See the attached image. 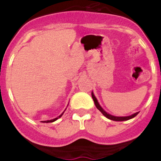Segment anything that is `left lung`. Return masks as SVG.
Wrapping results in <instances>:
<instances>
[{"mask_svg": "<svg viewBox=\"0 0 161 161\" xmlns=\"http://www.w3.org/2000/svg\"><path fill=\"white\" fill-rule=\"evenodd\" d=\"M92 99H93L94 103H95V105L96 107L97 108V109L100 110V111L101 112V113H102L104 116H106L108 119H109V120H115V121H124V120H130V119H132V118L135 117V116L139 113V112H138V113H134V114L131 115V116H113V115H110L109 113H107L104 109H103L102 108H101V106L100 105V104L98 103V101H97V98H96V97L94 96L93 92H92Z\"/></svg>", "mask_w": 161, "mask_h": 161, "instance_id": "1", "label": "left lung"}]
</instances>
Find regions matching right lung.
Returning a JSON list of instances; mask_svg holds the SVG:
<instances>
[{"label": "right lung", "instance_id": "obj_1", "mask_svg": "<svg viewBox=\"0 0 161 161\" xmlns=\"http://www.w3.org/2000/svg\"><path fill=\"white\" fill-rule=\"evenodd\" d=\"M63 113L61 115H60V116H59L58 117L55 118V119H53V120H45V121H41V122H43V123H48V122H53V121H55V120H57V119H58V118L61 117V116H62V115H63Z\"/></svg>", "mask_w": 161, "mask_h": 161}]
</instances>
